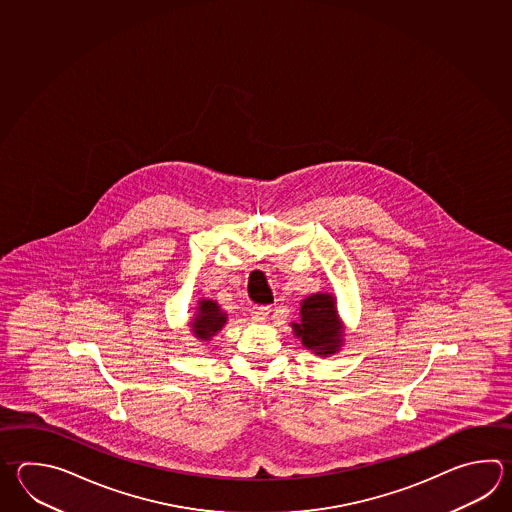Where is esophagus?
Returning a JSON list of instances; mask_svg holds the SVG:
<instances>
[{
    "instance_id": "obj_1",
    "label": "esophagus",
    "mask_w": 512,
    "mask_h": 512,
    "mask_svg": "<svg viewBox=\"0 0 512 512\" xmlns=\"http://www.w3.org/2000/svg\"><path fill=\"white\" fill-rule=\"evenodd\" d=\"M270 313H272V308H270L268 304H257V306H253V310H251V317H253L257 323H264Z\"/></svg>"
}]
</instances>
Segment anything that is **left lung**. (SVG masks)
<instances>
[{
  "instance_id": "1",
  "label": "left lung",
  "mask_w": 512,
  "mask_h": 512,
  "mask_svg": "<svg viewBox=\"0 0 512 512\" xmlns=\"http://www.w3.org/2000/svg\"><path fill=\"white\" fill-rule=\"evenodd\" d=\"M293 332L301 337L303 345L315 354L330 355L341 346L334 297L330 293H315L304 299L301 323H293Z\"/></svg>"
}]
</instances>
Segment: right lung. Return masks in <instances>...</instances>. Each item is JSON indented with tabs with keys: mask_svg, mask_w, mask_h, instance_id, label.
Returning a JSON list of instances; mask_svg holds the SVG:
<instances>
[{
	"mask_svg": "<svg viewBox=\"0 0 512 512\" xmlns=\"http://www.w3.org/2000/svg\"><path fill=\"white\" fill-rule=\"evenodd\" d=\"M226 323V313L219 310V306L213 301H202L199 306V313L193 321V334L199 339L208 341L211 335L219 332Z\"/></svg>",
	"mask_w": 512,
	"mask_h": 512,
	"instance_id": "obj_1",
	"label": "right lung"
}]
</instances>
